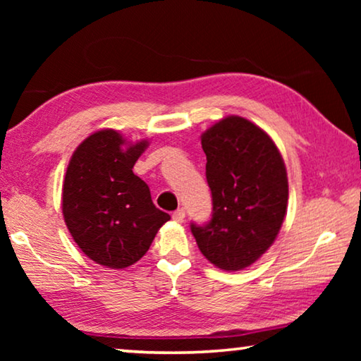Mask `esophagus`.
<instances>
[{
    "label": "esophagus",
    "mask_w": 361,
    "mask_h": 361,
    "mask_svg": "<svg viewBox=\"0 0 361 361\" xmlns=\"http://www.w3.org/2000/svg\"><path fill=\"white\" fill-rule=\"evenodd\" d=\"M172 218L175 219L176 223H183V221H185V210H183V209H178L176 212H173Z\"/></svg>",
    "instance_id": "obj_1"
}]
</instances>
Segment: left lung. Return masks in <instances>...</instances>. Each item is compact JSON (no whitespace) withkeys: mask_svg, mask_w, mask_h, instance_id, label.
Segmentation results:
<instances>
[{"mask_svg":"<svg viewBox=\"0 0 361 361\" xmlns=\"http://www.w3.org/2000/svg\"><path fill=\"white\" fill-rule=\"evenodd\" d=\"M212 219L191 223L212 264L240 271L272 245L286 215L288 178L276 143L258 126L228 116L202 133Z\"/></svg>","mask_w":361,"mask_h":361,"instance_id":"1","label":"left lung"}]
</instances>
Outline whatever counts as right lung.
<instances>
[{
	"mask_svg": "<svg viewBox=\"0 0 361 361\" xmlns=\"http://www.w3.org/2000/svg\"><path fill=\"white\" fill-rule=\"evenodd\" d=\"M148 142L127 143L119 132L99 130L78 146L66 169L62 212L73 240L97 264L124 269L149 250L170 215L152 204L133 166Z\"/></svg>",
	"mask_w": 361,
	"mask_h": 361,
	"instance_id": "add662e5",
	"label": "right lung"
}]
</instances>
